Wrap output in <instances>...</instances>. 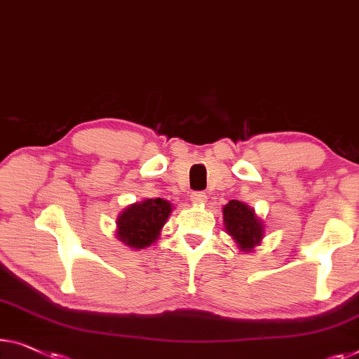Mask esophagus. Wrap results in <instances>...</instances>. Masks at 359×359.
<instances>
[{"instance_id": "obj_1", "label": "esophagus", "mask_w": 359, "mask_h": 359, "mask_svg": "<svg viewBox=\"0 0 359 359\" xmlns=\"http://www.w3.org/2000/svg\"><path fill=\"white\" fill-rule=\"evenodd\" d=\"M206 200H208V196H206L205 194H203V191H195V194H191V196H190V201L194 203L195 206L205 205Z\"/></svg>"}]
</instances>
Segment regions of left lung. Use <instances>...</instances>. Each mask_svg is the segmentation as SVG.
Here are the masks:
<instances>
[{
  "mask_svg": "<svg viewBox=\"0 0 359 359\" xmlns=\"http://www.w3.org/2000/svg\"><path fill=\"white\" fill-rule=\"evenodd\" d=\"M224 229L242 253H253L264 238V224L247 203L231 200L222 208Z\"/></svg>",
  "mask_w": 359,
  "mask_h": 359,
  "instance_id": "1",
  "label": "left lung"
}]
</instances>
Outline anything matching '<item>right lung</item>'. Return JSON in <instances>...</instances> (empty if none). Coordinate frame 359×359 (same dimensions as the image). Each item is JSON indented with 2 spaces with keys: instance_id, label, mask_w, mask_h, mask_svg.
I'll return each mask as SVG.
<instances>
[{
  "instance_id": "add662e5",
  "label": "right lung",
  "mask_w": 359,
  "mask_h": 359,
  "mask_svg": "<svg viewBox=\"0 0 359 359\" xmlns=\"http://www.w3.org/2000/svg\"><path fill=\"white\" fill-rule=\"evenodd\" d=\"M174 206L163 198H145L132 203L116 219V238L132 250L156 243Z\"/></svg>"
}]
</instances>
